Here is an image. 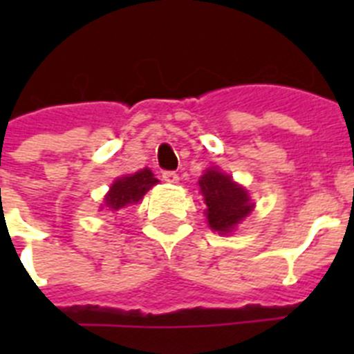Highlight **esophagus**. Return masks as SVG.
I'll list each match as a JSON object with an SVG mask.
<instances>
[{"mask_svg":"<svg viewBox=\"0 0 354 354\" xmlns=\"http://www.w3.org/2000/svg\"><path fill=\"white\" fill-rule=\"evenodd\" d=\"M162 180H167L170 184L179 183V174H175V171H162Z\"/></svg>","mask_w":354,"mask_h":354,"instance_id":"34e87169","label":"esophagus"}]
</instances>
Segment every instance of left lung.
Segmentation results:
<instances>
[{
	"label": "left lung",
	"mask_w": 354,
	"mask_h": 354,
	"mask_svg": "<svg viewBox=\"0 0 354 354\" xmlns=\"http://www.w3.org/2000/svg\"><path fill=\"white\" fill-rule=\"evenodd\" d=\"M200 193L207 205L209 227L218 234L232 232L234 228L253 211V204L245 187L218 168H209L200 177Z\"/></svg>",
	"instance_id": "obj_1"
}]
</instances>
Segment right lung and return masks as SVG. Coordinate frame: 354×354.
<instances>
[{"label":"right lung","instance_id":"1","mask_svg":"<svg viewBox=\"0 0 354 354\" xmlns=\"http://www.w3.org/2000/svg\"><path fill=\"white\" fill-rule=\"evenodd\" d=\"M158 183L159 180L156 179L154 174L149 168H143V170L136 171L133 175L118 177L111 184L109 192L106 193L104 207L108 211H120V209H126L127 205L138 204L143 195Z\"/></svg>","mask_w":354,"mask_h":354}]
</instances>
